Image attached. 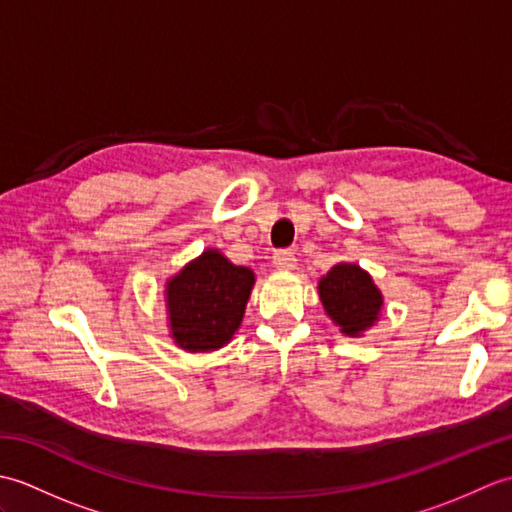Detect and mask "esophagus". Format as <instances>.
I'll list each match as a JSON object with an SVG mask.
<instances>
[{"label": "esophagus", "instance_id": "obj_1", "mask_svg": "<svg viewBox=\"0 0 512 512\" xmlns=\"http://www.w3.org/2000/svg\"><path fill=\"white\" fill-rule=\"evenodd\" d=\"M273 264L279 270H295L297 257H295V253H290V250H275Z\"/></svg>", "mask_w": 512, "mask_h": 512}]
</instances>
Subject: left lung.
<instances>
[{
    "label": "left lung",
    "mask_w": 512,
    "mask_h": 512,
    "mask_svg": "<svg viewBox=\"0 0 512 512\" xmlns=\"http://www.w3.org/2000/svg\"><path fill=\"white\" fill-rule=\"evenodd\" d=\"M323 310L345 336H363L374 328L383 312V292L374 284L372 275L358 264L339 262L325 273L319 284Z\"/></svg>",
    "instance_id": "obj_1"
}]
</instances>
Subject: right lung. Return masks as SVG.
Returning <instances> with one entry per match:
<instances>
[{
  "label": "right lung",
  "mask_w": 512,
  "mask_h": 512,
  "mask_svg": "<svg viewBox=\"0 0 512 512\" xmlns=\"http://www.w3.org/2000/svg\"><path fill=\"white\" fill-rule=\"evenodd\" d=\"M255 273L217 248L184 264L165 284L169 336L184 352H215L242 325Z\"/></svg>",
  "instance_id": "1"
}]
</instances>
